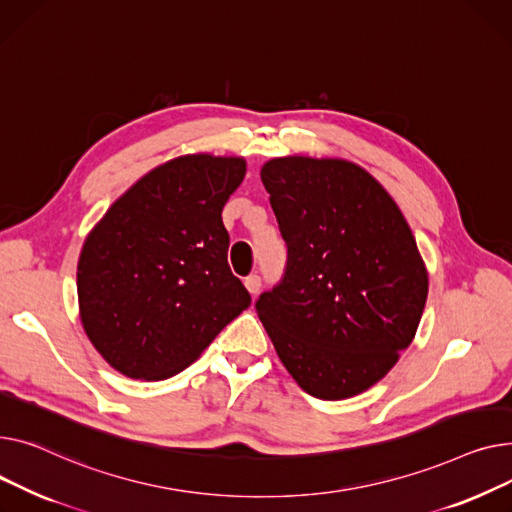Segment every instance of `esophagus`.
<instances>
[{
    "label": "esophagus",
    "instance_id": "obj_1",
    "mask_svg": "<svg viewBox=\"0 0 512 512\" xmlns=\"http://www.w3.org/2000/svg\"><path fill=\"white\" fill-rule=\"evenodd\" d=\"M244 285H246V289H248L252 295H256V293L260 291V287H262V279H260L258 275H250V277H246Z\"/></svg>",
    "mask_w": 512,
    "mask_h": 512
}]
</instances>
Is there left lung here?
<instances>
[{"label": "left lung", "mask_w": 512, "mask_h": 512, "mask_svg": "<svg viewBox=\"0 0 512 512\" xmlns=\"http://www.w3.org/2000/svg\"><path fill=\"white\" fill-rule=\"evenodd\" d=\"M287 244L285 275L256 312L308 395L364 393L415 337L428 273L397 202L359 165L279 157L260 169Z\"/></svg>", "instance_id": "8db88e82"}]
</instances>
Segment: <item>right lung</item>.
Returning <instances> with one entry per match:
<instances>
[{"instance_id":"1","label":"right lung","mask_w":512,"mask_h":512,"mask_svg":"<svg viewBox=\"0 0 512 512\" xmlns=\"http://www.w3.org/2000/svg\"><path fill=\"white\" fill-rule=\"evenodd\" d=\"M244 175L242 157L171 159L140 177L88 233L76 273L80 320L111 368L165 380L250 306L227 264L221 219Z\"/></svg>"}]
</instances>
